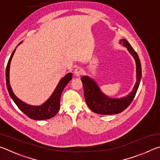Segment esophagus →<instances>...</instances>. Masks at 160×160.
Here are the masks:
<instances>
[{
  "instance_id": "1",
  "label": "esophagus",
  "mask_w": 160,
  "mask_h": 160,
  "mask_svg": "<svg viewBox=\"0 0 160 160\" xmlns=\"http://www.w3.org/2000/svg\"><path fill=\"white\" fill-rule=\"evenodd\" d=\"M83 73V70L81 68H77L76 69L74 70V74L76 76H80Z\"/></svg>"
}]
</instances>
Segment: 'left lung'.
Wrapping results in <instances>:
<instances>
[{
  "instance_id": "obj_1",
  "label": "left lung",
  "mask_w": 160,
  "mask_h": 160,
  "mask_svg": "<svg viewBox=\"0 0 160 160\" xmlns=\"http://www.w3.org/2000/svg\"><path fill=\"white\" fill-rule=\"evenodd\" d=\"M120 43L123 44L124 47L128 48L129 52L133 56L136 62L137 82L134 86L133 90L128 95L121 99H111L102 93L95 82L91 78L87 76L81 78L87 104L93 112L99 114H116L125 110L133 100L141 80L142 68L138 55L127 40L121 39Z\"/></svg>"
}]
</instances>
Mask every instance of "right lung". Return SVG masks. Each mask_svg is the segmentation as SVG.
Instances as JSON below:
<instances>
[{"label":"right lung","instance_id":"obj_1","mask_svg":"<svg viewBox=\"0 0 160 160\" xmlns=\"http://www.w3.org/2000/svg\"><path fill=\"white\" fill-rule=\"evenodd\" d=\"M21 43L22 42L19 43L18 45H20ZM15 51V49L12 51L11 56H10L9 61L8 62L6 70H5L6 85L10 97L12 99L19 109L25 113L26 116H28L29 118L34 119V120H45V119H48L53 117L58 112L59 108H60V99L62 92H63L64 88L68 83L69 81L72 79V73L71 72L68 73L62 78L58 84L57 87H56V90H54L53 94L49 97V99L42 105H41V106H31V105L27 104L22 101H21L20 99H19L15 95V94L12 92L11 87H10L9 84L10 64Z\"/></svg>","mask_w":160,"mask_h":160}]
</instances>
